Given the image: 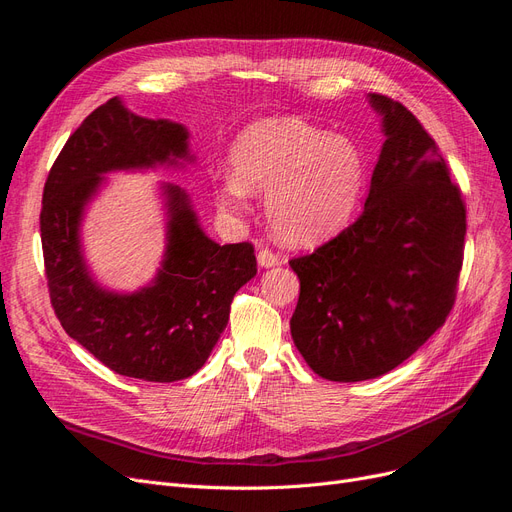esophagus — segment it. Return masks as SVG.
<instances>
[{
  "label": "esophagus",
  "mask_w": 512,
  "mask_h": 512,
  "mask_svg": "<svg viewBox=\"0 0 512 512\" xmlns=\"http://www.w3.org/2000/svg\"><path fill=\"white\" fill-rule=\"evenodd\" d=\"M258 265L260 267H275V265H280V256H277L273 250H269V247H260L258 250Z\"/></svg>",
  "instance_id": "esophagus-1"
}]
</instances>
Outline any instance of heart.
I'll return each mask as SVG.
<instances>
[{
	"instance_id": "heart-1",
	"label": "heart",
	"mask_w": 512,
	"mask_h": 512,
	"mask_svg": "<svg viewBox=\"0 0 512 512\" xmlns=\"http://www.w3.org/2000/svg\"><path fill=\"white\" fill-rule=\"evenodd\" d=\"M235 177L218 192L237 211L247 190H269L267 218L290 245H318L342 232L359 209L367 164L348 136L324 134L297 117H271L247 126L230 151Z\"/></svg>"
}]
</instances>
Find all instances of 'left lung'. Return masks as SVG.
Masks as SVG:
<instances>
[{
    "mask_svg": "<svg viewBox=\"0 0 512 512\" xmlns=\"http://www.w3.org/2000/svg\"><path fill=\"white\" fill-rule=\"evenodd\" d=\"M386 141L359 220L290 260L294 346L320 378L359 382L404 363L451 314L466 203L427 130L404 104L369 94Z\"/></svg>",
    "mask_w": 512,
    "mask_h": 512,
    "instance_id": "8db88e82",
    "label": "left lung"
}]
</instances>
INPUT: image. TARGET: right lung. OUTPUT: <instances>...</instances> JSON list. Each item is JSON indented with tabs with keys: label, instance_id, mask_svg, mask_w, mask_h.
Wrapping results in <instances>:
<instances>
[{
	"label": "right lung",
	"instance_id": "right-lung-1",
	"mask_svg": "<svg viewBox=\"0 0 512 512\" xmlns=\"http://www.w3.org/2000/svg\"><path fill=\"white\" fill-rule=\"evenodd\" d=\"M177 160H190L188 130L173 121L138 117L111 98L68 138L42 194L44 273L57 320L115 374L147 382L196 374L226 329L237 290L256 275L252 243L211 241L185 192L164 185L168 245L153 284L117 294L91 280L79 226L102 175Z\"/></svg>",
	"mask_w": 512,
	"mask_h": 512
}]
</instances>
